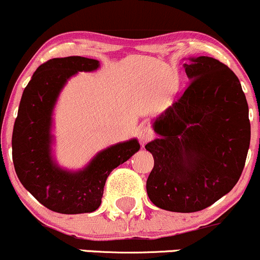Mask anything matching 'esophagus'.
Segmentation results:
<instances>
[{"instance_id":"obj_1","label":"esophagus","mask_w":260,"mask_h":260,"mask_svg":"<svg viewBox=\"0 0 260 260\" xmlns=\"http://www.w3.org/2000/svg\"><path fill=\"white\" fill-rule=\"evenodd\" d=\"M138 137L142 144L147 143V142L151 141L153 138V129L151 127H148V125H143V127H141V129H139Z\"/></svg>"}]
</instances>
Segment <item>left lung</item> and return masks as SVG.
<instances>
[{
	"mask_svg": "<svg viewBox=\"0 0 260 260\" xmlns=\"http://www.w3.org/2000/svg\"><path fill=\"white\" fill-rule=\"evenodd\" d=\"M189 84L154 122L147 194L169 212L206 209L237 184L250 143L247 98L236 73L212 57L184 64Z\"/></svg>",
	"mask_w": 260,
	"mask_h": 260,
	"instance_id": "8db88e82",
	"label": "left lung"
}]
</instances>
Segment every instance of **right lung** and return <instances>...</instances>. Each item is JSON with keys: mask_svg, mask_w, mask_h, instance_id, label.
Masks as SVG:
<instances>
[{"mask_svg": "<svg viewBox=\"0 0 260 260\" xmlns=\"http://www.w3.org/2000/svg\"><path fill=\"white\" fill-rule=\"evenodd\" d=\"M98 66L95 59L80 56L41 64L24 88L13 125L12 159L18 179L41 204L62 214L94 212L109 173L139 149L137 139L112 146L77 173L62 171L52 160L51 114L57 95L71 76Z\"/></svg>", "mask_w": 260, "mask_h": 260, "instance_id": "1", "label": "right lung"}]
</instances>
